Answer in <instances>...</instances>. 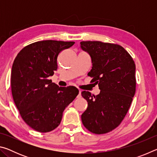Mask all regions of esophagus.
Masks as SVG:
<instances>
[{"label":"esophagus","mask_w":157,"mask_h":157,"mask_svg":"<svg viewBox=\"0 0 157 157\" xmlns=\"http://www.w3.org/2000/svg\"><path fill=\"white\" fill-rule=\"evenodd\" d=\"M81 91H80V90H79V94H78V98H80L81 97H82V95H81Z\"/></svg>","instance_id":"esophagus-1"}]
</instances>
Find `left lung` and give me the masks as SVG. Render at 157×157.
I'll return each instance as SVG.
<instances>
[{
  "label": "left lung",
  "mask_w": 157,
  "mask_h": 157,
  "mask_svg": "<svg viewBox=\"0 0 157 157\" xmlns=\"http://www.w3.org/2000/svg\"><path fill=\"white\" fill-rule=\"evenodd\" d=\"M81 48L91 58L88 75L98 84L97 95L83 91L88 107L82 114L84 126L94 134H106L121 123L136 91V66L120 45L101 41H82Z\"/></svg>",
  "instance_id": "left-lung-1"
}]
</instances>
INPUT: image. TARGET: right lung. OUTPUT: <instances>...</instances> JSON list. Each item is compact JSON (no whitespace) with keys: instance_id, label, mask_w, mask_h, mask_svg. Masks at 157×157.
<instances>
[{"instance_id":"1","label":"right lung","mask_w":157,"mask_h":157,"mask_svg":"<svg viewBox=\"0 0 157 157\" xmlns=\"http://www.w3.org/2000/svg\"><path fill=\"white\" fill-rule=\"evenodd\" d=\"M74 41L34 42L18 53L11 73L12 94L21 118L37 132L52 131L63 111L79 94L75 86L59 87L49 79L57 69V57Z\"/></svg>"}]
</instances>
